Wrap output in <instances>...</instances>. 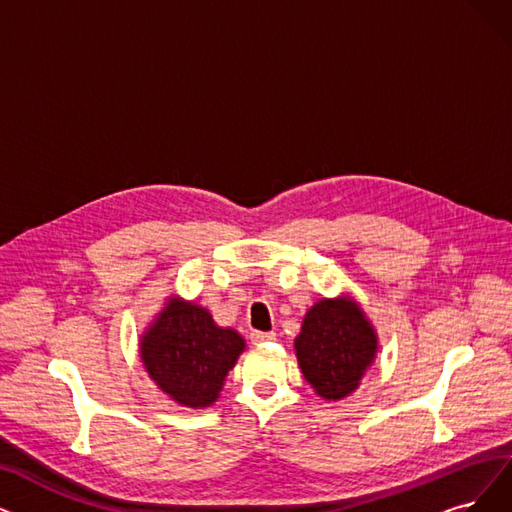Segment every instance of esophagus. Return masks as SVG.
<instances>
[{"label": "esophagus", "instance_id": "34e87169", "mask_svg": "<svg viewBox=\"0 0 512 512\" xmlns=\"http://www.w3.org/2000/svg\"><path fill=\"white\" fill-rule=\"evenodd\" d=\"M250 340H252L254 344L269 342V340H275V334H273V332H258V330H254V332L250 334Z\"/></svg>", "mask_w": 512, "mask_h": 512}]
</instances>
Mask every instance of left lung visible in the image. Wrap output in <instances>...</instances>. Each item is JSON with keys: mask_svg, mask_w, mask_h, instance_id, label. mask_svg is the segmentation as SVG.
I'll use <instances>...</instances> for the list:
<instances>
[{"mask_svg": "<svg viewBox=\"0 0 512 512\" xmlns=\"http://www.w3.org/2000/svg\"><path fill=\"white\" fill-rule=\"evenodd\" d=\"M294 346L306 382L336 401L355 391L374 361L376 334L355 302L323 298L306 313Z\"/></svg>", "mask_w": 512, "mask_h": 512, "instance_id": "1", "label": "left lung"}]
</instances>
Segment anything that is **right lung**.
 Instances as JSON below:
<instances>
[{
	"instance_id": "obj_1",
	"label": "right lung",
	"mask_w": 512,
	"mask_h": 512,
	"mask_svg": "<svg viewBox=\"0 0 512 512\" xmlns=\"http://www.w3.org/2000/svg\"><path fill=\"white\" fill-rule=\"evenodd\" d=\"M243 346V338L218 327L206 309L172 300L142 338L140 355L163 393L187 407H206L218 399Z\"/></svg>"
}]
</instances>
